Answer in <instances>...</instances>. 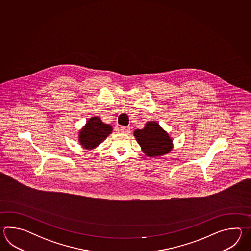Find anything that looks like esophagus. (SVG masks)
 Returning a JSON list of instances; mask_svg holds the SVG:
<instances>
[{"mask_svg": "<svg viewBox=\"0 0 251 251\" xmlns=\"http://www.w3.org/2000/svg\"><path fill=\"white\" fill-rule=\"evenodd\" d=\"M131 131V127L130 126H121L120 127V132L123 133H129Z\"/></svg>", "mask_w": 251, "mask_h": 251, "instance_id": "obj_1", "label": "esophagus"}]
</instances>
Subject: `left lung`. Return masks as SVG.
I'll return each mask as SVG.
<instances>
[{"label": "left lung", "mask_w": 251, "mask_h": 251, "mask_svg": "<svg viewBox=\"0 0 251 251\" xmlns=\"http://www.w3.org/2000/svg\"><path fill=\"white\" fill-rule=\"evenodd\" d=\"M141 149L148 157L168 154L173 149V140L157 121H148L143 129L133 132Z\"/></svg>", "instance_id": "obj_1"}]
</instances>
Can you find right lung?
I'll return each instance as SVG.
<instances>
[{
    "label": "right lung",
    "mask_w": 251,
    "mask_h": 251,
    "mask_svg": "<svg viewBox=\"0 0 251 251\" xmlns=\"http://www.w3.org/2000/svg\"><path fill=\"white\" fill-rule=\"evenodd\" d=\"M112 132V126L102 122L99 117H92L79 131L78 141L84 149H96Z\"/></svg>",
    "instance_id": "right-lung-1"
}]
</instances>
